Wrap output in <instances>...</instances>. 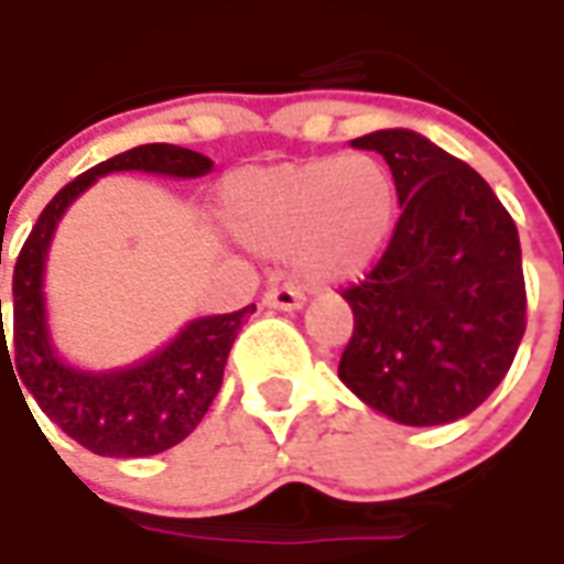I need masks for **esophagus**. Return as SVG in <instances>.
Masks as SVG:
<instances>
[{"instance_id":"obj_1","label":"esophagus","mask_w":564,"mask_h":564,"mask_svg":"<svg viewBox=\"0 0 564 564\" xmlns=\"http://www.w3.org/2000/svg\"><path fill=\"white\" fill-rule=\"evenodd\" d=\"M263 304L275 307V311H297L304 304V292L294 289V285H272L263 294Z\"/></svg>"}]
</instances>
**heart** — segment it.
<instances>
[{"instance_id": "b5f03b06", "label": "heart", "mask_w": 564, "mask_h": 564, "mask_svg": "<svg viewBox=\"0 0 564 564\" xmlns=\"http://www.w3.org/2000/svg\"><path fill=\"white\" fill-rule=\"evenodd\" d=\"M395 178L370 153L245 169L223 182L219 216L250 250L289 253L307 282L367 270L395 226Z\"/></svg>"}]
</instances>
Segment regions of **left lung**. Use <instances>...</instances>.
Returning <instances> with one entry per match:
<instances>
[{
	"label": "left lung",
	"mask_w": 564,
	"mask_h": 564,
	"mask_svg": "<svg viewBox=\"0 0 564 564\" xmlns=\"http://www.w3.org/2000/svg\"><path fill=\"white\" fill-rule=\"evenodd\" d=\"M351 143L389 163L401 216L377 267L341 289L355 329L338 377L408 426L467 417L506 379L528 329L514 219L470 165L414 131Z\"/></svg>",
	"instance_id": "8db88e82"
}]
</instances>
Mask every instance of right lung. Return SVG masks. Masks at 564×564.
Returning <instances> with one entry per match:
<instances>
[{
	"label": "right lung",
	"instance_id": "add662e5",
	"mask_svg": "<svg viewBox=\"0 0 564 564\" xmlns=\"http://www.w3.org/2000/svg\"><path fill=\"white\" fill-rule=\"evenodd\" d=\"M209 169L213 163L204 153L175 143H143L128 153H119L62 187L40 213L36 226L31 228L24 248L18 253L11 282V348L2 329L0 301V367L2 360H9L14 386L22 382L18 392L28 389L40 411L94 455L141 458L182 443L204 421L213 399L219 395L231 341L245 326V319L257 311V304H248L235 314L194 319L169 348L138 367L116 373H80L55 358L46 336L40 285L55 223L77 194L106 172H160L175 178H197Z\"/></svg>",
	"mask_w": 564,
	"mask_h": 564
}]
</instances>
